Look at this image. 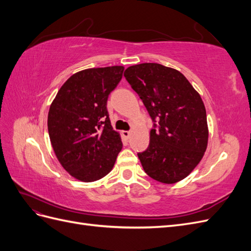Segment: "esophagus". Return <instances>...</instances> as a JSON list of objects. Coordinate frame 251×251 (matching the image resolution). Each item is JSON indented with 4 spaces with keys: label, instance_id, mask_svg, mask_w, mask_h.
Segmentation results:
<instances>
[{
    "label": "esophagus",
    "instance_id": "1",
    "mask_svg": "<svg viewBox=\"0 0 251 251\" xmlns=\"http://www.w3.org/2000/svg\"><path fill=\"white\" fill-rule=\"evenodd\" d=\"M123 136H124V137H125L126 139H128V138H130V136H131V132H128V131H123Z\"/></svg>",
    "mask_w": 251,
    "mask_h": 251
}]
</instances>
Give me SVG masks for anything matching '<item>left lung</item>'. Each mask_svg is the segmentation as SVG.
Segmentation results:
<instances>
[{
	"label": "left lung",
	"mask_w": 251,
	"mask_h": 251,
	"mask_svg": "<svg viewBox=\"0 0 251 251\" xmlns=\"http://www.w3.org/2000/svg\"><path fill=\"white\" fill-rule=\"evenodd\" d=\"M125 76L159 124L150 132L147 151L138 154L144 172L165 184L183 180L199 164L208 143L200 94L181 72L160 64L131 66Z\"/></svg>",
	"instance_id": "left-lung-1"
}]
</instances>
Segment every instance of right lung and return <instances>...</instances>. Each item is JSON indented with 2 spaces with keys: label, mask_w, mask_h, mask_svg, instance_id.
<instances>
[{
  "label": "right lung",
  "mask_w": 251,
  "mask_h": 251,
  "mask_svg": "<svg viewBox=\"0 0 251 251\" xmlns=\"http://www.w3.org/2000/svg\"><path fill=\"white\" fill-rule=\"evenodd\" d=\"M124 66L74 73L60 87L48 113V132L59 163L82 182L112 171L123 149L107 111L108 96L123 77Z\"/></svg>",
  "instance_id": "obj_1"
}]
</instances>
